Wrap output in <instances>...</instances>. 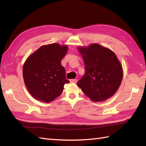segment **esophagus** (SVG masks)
Returning a JSON list of instances; mask_svg holds the SVG:
<instances>
[{"label": "esophagus", "instance_id": "esophagus-1", "mask_svg": "<svg viewBox=\"0 0 146 146\" xmlns=\"http://www.w3.org/2000/svg\"><path fill=\"white\" fill-rule=\"evenodd\" d=\"M70 81L71 82H73V83H76L77 82V80L76 79H71V80H70Z\"/></svg>", "mask_w": 146, "mask_h": 146}]
</instances>
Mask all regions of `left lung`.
Listing matches in <instances>:
<instances>
[{
    "mask_svg": "<svg viewBox=\"0 0 146 146\" xmlns=\"http://www.w3.org/2000/svg\"><path fill=\"white\" fill-rule=\"evenodd\" d=\"M85 63V75L77 83L94 102L107 100L115 94L123 78L122 67L110 49L95 43L79 47Z\"/></svg>",
    "mask_w": 146,
    "mask_h": 146,
    "instance_id": "obj_1",
    "label": "left lung"
}]
</instances>
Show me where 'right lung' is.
Here are the masks:
<instances>
[{
  "label": "right lung",
  "instance_id": "1",
  "mask_svg": "<svg viewBox=\"0 0 146 146\" xmlns=\"http://www.w3.org/2000/svg\"><path fill=\"white\" fill-rule=\"evenodd\" d=\"M68 51L66 45H44L27 58L23 66V78L27 90L36 100L46 103L60 96L66 78L61 61Z\"/></svg>",
  "mask_w": 146,
  "mask_h": 146
}]
</instances>
